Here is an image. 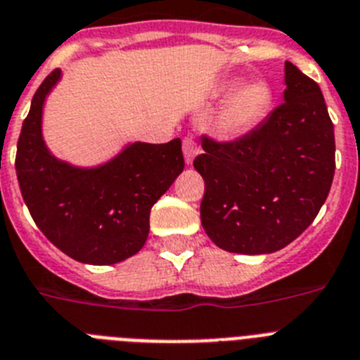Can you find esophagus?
Instances as JSON below:
<instances>
[{
  "label": "esophagus",
  "instance_id": "esophagus-1",
  "mask_svg": "<svg viewBox=\"0 0 360 360\" xmlns=\"http://www.w3.org/2000/svg\"><path fill=\"white\" fill-rule=\"evenodd\" d=\"M183 153H185L186 165H190V162L194 161V157L199 153V144L198 141H195V137L186 135V137L183 139Z\"/></svg>",
  "mask_w": 360,
  "mask_h": 360
}]
</instances>
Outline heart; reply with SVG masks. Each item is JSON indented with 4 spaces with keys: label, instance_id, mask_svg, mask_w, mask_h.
<instances>
[{
    "label": "heart",
    "instance_id": "obj_1",
    "mask_svg": "<svg viewBox=\"0 0 360 360\" xmlns=\"http://www.w3.org/2000/svg\"><path fill=\"white\" fill-rule=\"evenodd\" d=\"M269 104V91L262 82L243 84L229 96L217 129L225 137H241L256 128Z\"/></svg>",
    "mask_w": 360,
    "mask_h": 360
}]
</instances>
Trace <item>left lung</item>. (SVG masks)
I'll use <instances>...</instances> for the list:
<instances>
[{
  "instance_id": "1",
  "label": "left lung",
  "mask_w": 360,
  "mask_h": 360,
  "mask_svg": "<svg viewBox=\"0 0 360 360\" xmlns=\"http://www.w3.org/2000/svg\"><path fill=\"white\" fill-rule=\"evenodd\" d=\"M201 225L219 249L269 255L313 223L335 174V134L319 84L285 62L283 102L249 134L201 139Z\"/></svg>"
}]
</instances>
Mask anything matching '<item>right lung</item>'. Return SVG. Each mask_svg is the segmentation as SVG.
Listing matches in <instances>:
<instances>
[{
    "mask_svg": "<svg viewBox=\"0 0 360 360\" xmlns=\"http://www.w3.org/2000/svg\"><path fill=\"white\" fill-rule=\"evenodd\" d=\"M60 69L45 78L21 126L16 175L21 195L45 238L77 262L119 264L143 249L150 210L185 168L181 139L134 143L96 168L58 161L41 137V110Z\"/></svg>",
    "mask_w": 360,
    "mask_h": 360,
    "instance_id": "add662e5",
    "label": "right lung"
}]
</instances>
